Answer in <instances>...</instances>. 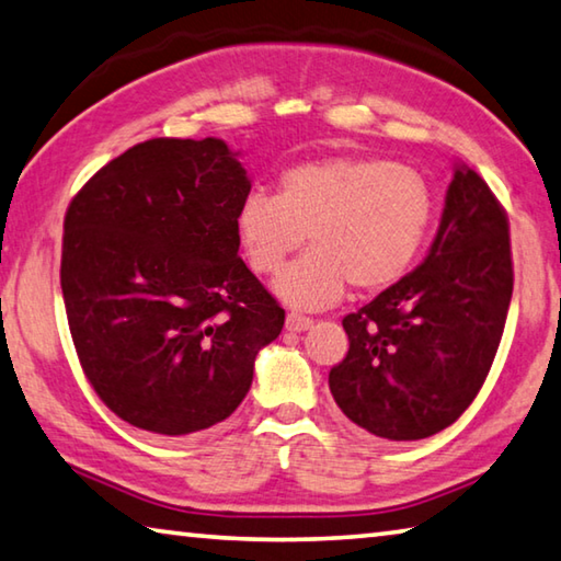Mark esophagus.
<instances>
[{"label": "esophagus", "instance_id": "1", "mask_svg": "<svg viewBox=\"0 0 561 561\" xmlns=\"http://www.w3.org/2000/svg\"><path fill=\"white\" fill-rule=\"evenodd\" d=\"M311 324H314V321L304 314H297V311H291V314H287V321H284L287 331H307Z\"/></svg>", "mask_w": 561, "mask_h": 561}]
</instances>
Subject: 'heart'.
<instances>
[{
	"mask_svg": "<svg viewBox=\"0 0 561 561\" xmlns=\"http://www.w3.org/2000/svg\"><path fill=\"white\" fill-rule=\"evenodd\" d=\"M435 195L417 170L371 156H334L289 168L277 195L250 193L234 217L250 267L277 274L309 234L314 247L282 274L277 294L297 309L393 287L428 240Z\"/></svg>",
	"mask_w": 561,
	"mask_h": 561,
	"instance_id": "b5f03b06",
	"label": "heart"
}]
</instances>
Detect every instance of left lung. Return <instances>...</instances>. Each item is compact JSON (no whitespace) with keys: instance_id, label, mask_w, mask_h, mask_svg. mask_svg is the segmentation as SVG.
<instances>
[{"instance_id":"8db88e82","label":"left lung","mask_w":561,"mask_h":561,"mask_svg":"<svg viewBox=\"0 0 561 561\" xmlns=\"http://www.w3.org/2000/svg\"><path fill=\"white\" fill-rule=\"evenodd\" d=\"M505 207L474 170L455 168L421 267L346 314L336 405L386 440H421L468 411L495 360L512 299Z\"/></svg>"}]
</instances>
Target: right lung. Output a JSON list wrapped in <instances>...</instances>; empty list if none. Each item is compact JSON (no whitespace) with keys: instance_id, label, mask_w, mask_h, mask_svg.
I'll use <instances>...</instances> for the list:
<instances>
[{"instance_id":"1","label":"right lung","mask_w":561,"mask_h":561,"mask_svg":"<svg viewBox=\"0 0 561 561\" xmlns=\"http://www.w3.org/2000/svg\"><path fill=\"white\" fill-rule=\"evenodd\" d=\"M250 178L220 138H153L103 165L64 217L61 291L81 368L121 421L210 428L252 386L284 309L247 270Z\"/></svg>"}]
</instances>
